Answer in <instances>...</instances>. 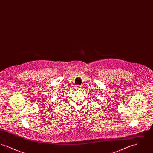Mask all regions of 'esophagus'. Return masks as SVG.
Wrapping results in <instances>:
<instances>
[{"instance_id":"esophagus-1","label":"esophagus","mask_w":153,"mask_h":153,"mask_svg":"<svg viewBox=\"0 0 153 153\" xmlns=\"http://www.w3.org/2000/svg\"><path fill=\"white\" fill-rule=\"evenodd\" d=\"M76 89H77V90H81V87L80 86V85H77L76 86Z\"/></svg>"}]
</instances>
